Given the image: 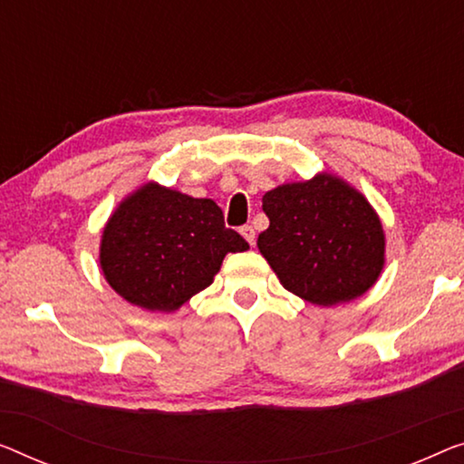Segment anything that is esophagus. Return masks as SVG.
Listing matches in <instances>:
<instances>
[{
  "label": "esophagus",
  "mask_w": 464,
  "mask_h": 464,
  "mask_svg": "<svg viewBox=\"0 0 464 464\" xmlns=\"http://www.w3.org/2000/svg\"><path fill=\"white\" fill-rule=\"evenodd\" d=\"M239 233L244 235L246 241H247V244H250L252 247L256 246V231H254V227H252V225H244V227H241V231H239Z\"/></svg>",
  "instance_id": "esophagus-1"
}]
</instances>
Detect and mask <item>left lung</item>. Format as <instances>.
<instances>
[{"instance_id":"left-lung-1","label":"left lung","mask_w":464,"mask_h":464,"mask_svg":"<svg viewBox=\"0 0 464 464\" xmlns=\"http://www.w3.org/2000/svg\"><path fill=\"white\" fill-rule=\"evenodd\" d=\"M271 220L258 250L281 285L316 306L361 298L385 265L382 218L361 191L331 172L265 193Z\"/></svg>"}]
</instances>
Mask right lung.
Segmentation results:
<instances>
[{
    "label": "right lung",
    "mask_w": 464,
    "mask_h": 464,
    "mask_svg": "<svg viewBox=\"0 0 464 464\" xmlns=\"http://www.w3.org/2000/svg\"><path fill=\"white\" fill-rule=\"evenodd\" d=\"M250 250L210 198L156 181L129 193L103 225L100 266L129 304L175 313L214 281L227 254Z\"/></svg>",
    "instance_id": "1"
}]
</instances>
